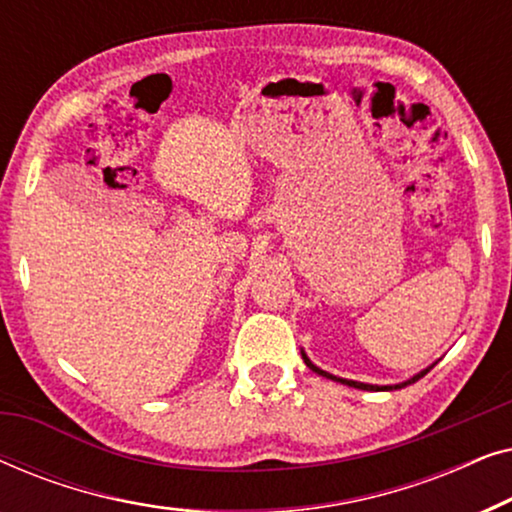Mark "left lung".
<instances>
[{
    "label": "left lung",
    "instance_id": "left-lung-1",
    "mask_svg": "<svg viewBox=\"0 0 512 512\" xmlns=\"http://www.w3.org/2000/svg\"><path fill=\"white\" fill-rule=\"evenodd\" d=\"M303 359H305V363H307V368H312L314 373L324 375V377H328V380H338V382H342V384H347V387H354V389H366V391H368V389H370V391H373V389H401V387H405V384H410V382L419 380V377H424V375L429 373V370H431V368H426V370H422V373H419V375L412 377V380L403 382V384H394V387H375V384H363V382H354V380H342V377H335V375H331V373H326V370H321V368L314 366V363H312L310 359H307L305 354H303Z\"/></svg>",
    "mask_w": 512,
    "mask_h": 512
}]
</instances>
